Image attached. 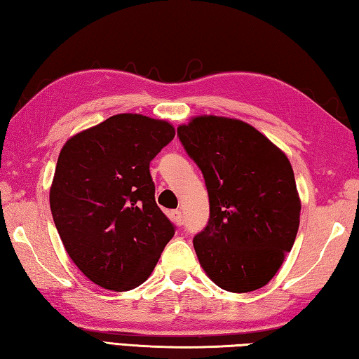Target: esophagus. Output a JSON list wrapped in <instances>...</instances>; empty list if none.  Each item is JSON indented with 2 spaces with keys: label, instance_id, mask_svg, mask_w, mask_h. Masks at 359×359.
Here are the masks:
<instances>
[{
  "label": "esophagus",
  "instance_id": "esophagus-1",
  "mask_svg": "<svg viewBox=\"0 0 359 359\" xmlns=\"http://www.w3.org/2000/svg\"><path fill=\"white\" fill-rule=\"evenodd\" d=\"M172 218L175 221V224H179V226L184 224V213H182V210H174Z\"/></svg>",
  "mask_w": 359,
  "mask_h": 359
}]
</instances>
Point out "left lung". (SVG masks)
Returning a JSON list of instances; mask_svg holds the SVG:
<instances>
[{
    "label": "left lung",
    "instance_id": "1",
    "mask_svg": "<svg viewBox=\"0 0 359 359\" xmlns=\"http://www.w3.org/2000/svg\"><path fill=\"white\" fill-rule=\"evenodd\" d=\"M177 136L208 193V223L193 238L202 269L224 290L264 287L290 252L299 226L290 161L237 119L201 116L180 126Z\"/></svg>",
    "mask_w": 359,
    "mask_h": 359
}]
</instances>
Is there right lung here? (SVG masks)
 I'll use <instances>...</instances> for the list:
<instances>
[{
    "label": "right lung",
    "mask_w": 359,
    "mask_h": 359,
    "mask_svg": "<svg viewBox=\"0 0 359 359\" xmlns=\"http://www.w3.org/2000/svg\"><path fill=\"white\" fill-rule=\"evenodd\" d=\"M174 135L166 121L116 114L62 147L51 215L70 259L103 289L138 287L174 236L149 169Z\"/></svg>",
    "instance_id": "obj_1"
}]
</instances>
